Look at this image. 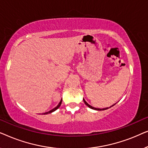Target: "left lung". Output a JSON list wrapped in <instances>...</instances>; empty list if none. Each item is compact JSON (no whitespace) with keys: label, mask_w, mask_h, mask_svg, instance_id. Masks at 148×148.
Returning <instances> with one entry per match:
<instances>
[{"label":"left lung","mask_w":148,"mask_h":148,"mask_svg":"<svg viewBox=\"0 0 148 148\" xmlns=\"http://www.w3.org/2000/svg\"><path fill=\"white\" fill-rule=\"evenodd\" d=\"M84 102H85V104H86V105H87V106H88L89 108H92V109H94V110H106V109H108V108H102V109H100V108H94V107H93V106H90V104H88V103H87L86 102V100H84ZM114 105H112V106H111L110 107H112V106H114Z\"/></svg>","instance_id":"8db88e82"}]
</instances>
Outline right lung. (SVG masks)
I'll use <instances>...</instances> for the list:
<instances>
[{
	"label": "right lung",
	"mask_w": 148,
	"mask_h": 148,
	"mask_svg": "<svg viewBox=\"0 0 148 148\" xmlns=\"http://www.w3.org/2000/svg\"><path fill=\"white\" fill-rule=\"evenodd\" d=\"M61 103H62V100H60V102H59V104H58V105H57V106H56L55 108H53L52 109V110H50L49 112H45V113H44V114H49V113H51V112H54V111H55L56 109H58V108H59L60 107V105H61Z\"/></svg>",
	"instance_id": "obj_1"
}]
</instances>
